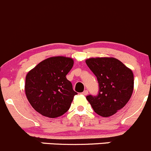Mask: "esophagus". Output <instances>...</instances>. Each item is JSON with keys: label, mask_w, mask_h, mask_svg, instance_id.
Masks as SVG:
<instances>
[{"label": "esophagus", "mask_w": 151, "mask_h": 151, "mask_svg": "<svg viewBox=\"0 0 151 151\" xmlns=\"http://www.w3.org/2000/svg\"><path fill=\"white\" fill-rule=\"evenodd\" d=\"M88 93V90H85L83 92V94L85 95V96H86V95H87Z\"/></svg>", "instance_id": "1"}]
</instances>
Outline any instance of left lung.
I'll use <instances>...</instances> for the list:
<instances>
[{
  "instance_id": "left-lung-1",
  "label": "left lung",
  "mask_w": 151,
  "mask_h": 151,
  "mask_svg": "<svg viewBox=\"0 0 151 151\" xmlns=\"http://www.w3.org/2000/svg\"><path fill=\"white\" fill-rule=\"evenodd\" d=\"M86 63L99 83L97 94H90L86 99L99 116H112L126 105L132 95L134 83L132 71L113 58H90Z\"/></svg>"
}]
</instances>
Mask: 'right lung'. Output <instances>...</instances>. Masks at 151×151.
<instances>
[{"label": "right lung", "instance_id": "obj_1", "mask_svg": "<svg viewBox=\"0 0 151 151\" xmlns=\"http://www.w3.org/2000/svg\"><path fill=\"white\" fill-rule=\"evenodd\" d=\"M74 61L65 57H52L40 62L26 77L25 91L34 109L43 116L56 118L71 106L77 92L66 77Z\"/></svg>", "mask_w": 151, "mask_h": 151}]
</instances>
